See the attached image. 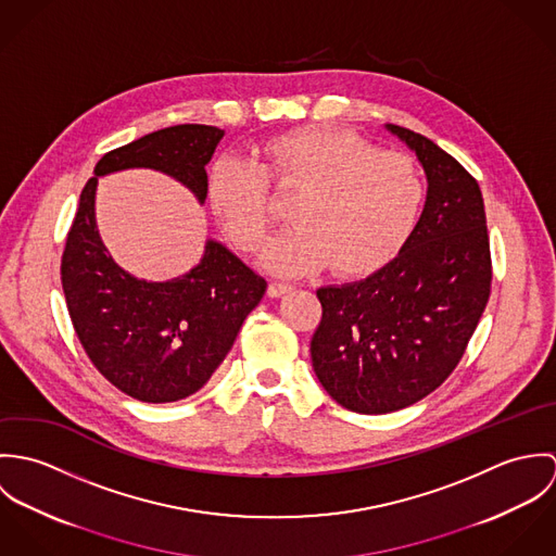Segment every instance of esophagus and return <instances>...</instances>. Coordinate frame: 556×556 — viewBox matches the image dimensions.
<instances>
[{
	"instance_id": "34e87169",
	"label": "esophagus",
	"mask_w": 556,
	"mask_h": 556,
	"mask_svg": "<svg viewBox=\"0 0 556 556\" xmlns=\"http://www.w3.org/2000/svg\"><path fill=\"white\" fill-rule=\"evenodd\" d=\"M289 291H291V285H287V282H269V287H267V295L269 298H280V295H285Z\"/></svg>"
}]
</instances>
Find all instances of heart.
Wrapping results in <instances>:
<instances>
[{
    "instance_id": "obj_1",
    "label": "heart",
    "mask_w": 556,
    "mask_h": 556,
    "mask_svg": "<svg viewBox=\"0 0 556 556\" xmlns=\"http://www.w3.org/2000/svg\"><path fill=\"white\" fill-rule=\"evenodd\" d=\"M295 192V223L263 254L278 274H306L329 263L362 276L388 261L410 236L426 201L417 160L381 150L366 137L325 126L282 132L252 162L218 160L210 199L227 236L245 252L265 245L274 227L269 190Z\"/></svg>"
}]
</instances>
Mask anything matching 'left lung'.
<instances>
[{
	"mask_svg": "<svg viewBox=\"0 0 556 556\" xmlns=\"http://www.w3.org/2000/svg\"><path fill=\"white\" fill-rule=\"evenodd\" d=\"M388 128L424 164V214L383 269L318 289L323 315L311 342L325 392L364 415L392 413L434 392L460 364L492 287L476 177L424 135Z\"/></svg>",
	"mask_w": 556,
	"mask_h": 556,
	"instance_id": "obj_1",
	"label": "left lung"
}]
</instances>
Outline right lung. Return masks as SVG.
I'll list each match as a JSON object with an SVG mask.
<instances>
[{
  "label": "right lung",
  "instance_id": "obj_1",
  "mask_svg": "<svg viewBox=\"0 0 556 556\" xmlns=\"http://www.w3.org/2000/svg\"><path fill=\"white\" fill-rule=\"evenodd\" d=\"M223 135L216 126L179 124L106 152L80 192L66 238L62 289L80 344L109 383L141 402H175L199 392L231 351L267 282L218 241H207L201 263L181 278L137 280L98 236L96 184L100 175L146 166L179 179L205 201V164Z\"/></svg>",
  "mask_w": 556,
  "mask_h": 556
}]
</instances>
